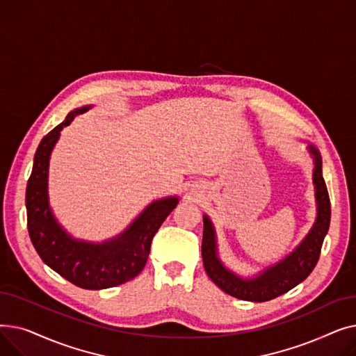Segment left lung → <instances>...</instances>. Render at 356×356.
Returning <instances> with one entry per match:
<instances>
[{
	"label": "left lung",
	"instance_id": "8db88e82",
	"mask_svg": "<svg viewBox=\"0 0 356 356\" xmlns=\"http://www.w3.org/2000/svg\"><path fill=\"white\" fill-rule=\"evenodd\" d=\"M306 148L313 160L316 219L300 244L283 259L250 277L236 274L220 259L213 222L207 213L203 215L202 258L204 271L227 294L247 302H267L300 284L317 264L323 239L329 231L330 202L322 175V156L319 149L310 143H307Z\"/></svg>",
	"mask_w": 356,
	"mask_h": 356
}]
</instances>
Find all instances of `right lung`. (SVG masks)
Wrapping results in <instances>:
<instances>
[{"label":"right lung","instance_id":"obj_1","mask_svg":"<svg viewBox=\"0 0 356 356\" xmlns=\"http://www.w3.org/2000/svg\"><path fill=\"white\" fill-rule=\"evenodd\" d=\"M90 108L92 105H85L70 111L66 120L40 141L27 183L26 208L30 239L43 263L74 286L102 290L127 283L143 271L153 236L177 207L179 196L153 200L122 232L102 242L70 235L50 207V156L60 138V131Z\"/></svg>","mask_w":356,"mask_h":356}]
</instances>
